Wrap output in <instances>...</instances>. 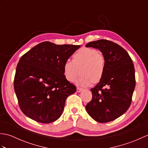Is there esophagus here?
<instances>
[{"mask_svg": "<svg viewBox=\"0 0 148 148\" xmlns=\"http://www.w3.org/2000/svg\"><path fill=\"white\" fill-rule=\"evenodd\" d=\"M83 90V89H81V88H77V92H78V93H79V92H81V91Z\"/></svg>", "mask_w": 148, "mask_h": 148, "instance_id": "34e87169", "label": "esophagus"}]
</instances>
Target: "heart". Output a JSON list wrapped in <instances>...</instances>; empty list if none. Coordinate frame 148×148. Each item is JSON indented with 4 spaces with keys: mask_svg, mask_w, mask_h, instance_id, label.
Segmentation results:
<instances>
[{
    "mask_svg": "<svg viewBox=\"0 0 148 148\" xmlns=\"http://www.w3.org/2000/svg\"><path fill=\"white\" fill-rule=\"evenodd\" d=\"M106 67L105 57L101 52L90 48L79 49L72 56V61L67 60L64 65V74L69 82H74L77 77L78 85L87 86L98 83L103 76Z\"/></svg>",
    "mask_w": 148,
    "mask_h": 148,
    "instance_id": "1",
    "label": "heart"
}]
</instances>
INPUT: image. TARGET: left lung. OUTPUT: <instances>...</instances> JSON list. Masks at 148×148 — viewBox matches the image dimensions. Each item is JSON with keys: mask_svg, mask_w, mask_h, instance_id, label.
I'll return each mask as SVG.
<instances>
[{"mask_svg": "<svg viewBox=\"0 0 148 148\" xmlns=\"http://www.w3.org/2000/svg\"><path fill=\"white\" fill-rule=\"evenodd\" d=\"M100 50L105 57L106 67L100 82L90 90L92 99L86 106L94 120H114L129 108L136 86L135 69L128 53L121 46L108 40L90 42L85 46Z\"/></svg>", "mask_w": 148, "mask_h": 148, "instance_id": "obj_1", "label": "left lung"}]
</instances>
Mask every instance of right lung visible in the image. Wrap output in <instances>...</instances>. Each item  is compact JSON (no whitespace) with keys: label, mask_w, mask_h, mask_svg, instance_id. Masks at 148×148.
Here are the masks:
<instances>
[{"label":"right lung","mask_w":148,"mask_h":148,"mask_svg":"<svg viewBox=\"0 0 148 148\" xmlns=\"http://www.w3.org/2000/svg\"><path fill=\"white\" fill-rule=\"evenodd\" d=\"M80 46L45 41L21 56L14 88L20 108L27 117L42 123L60 117L67 97L76 91L65 79L64 65Z\"/></svg>","instance_id":"obj_1"}]
</instances>
